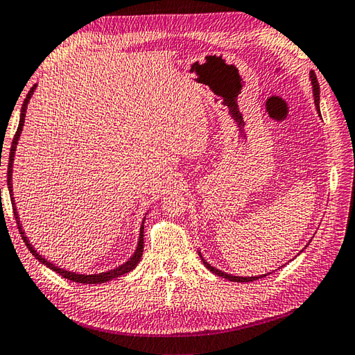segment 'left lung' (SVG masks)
<instances>
[{
	"instance_id": "left-lung-1",
	"label": "left lung",
	"mask_w": 355,
	"mask_h": 355,
	"mask_svg": "<svg viewBox=\"0 0 355 355\" xmlns=\"http://www.w3.org/2000/svg\"><path fill=\"white\" fill-rule=\"evenodd\" d=\"M310 81H311V87H313V95H315V105H316V110H318V113H319V116H320V109H319V83H318V78H316V73H315V71H310ZM311 242V241H310ZM309 242V243H310ZM306 248H307V245H306ZM198 255H200V259H201V261L204 263V266L207 268L209 270H211L213 274H216L218 277H222V278H227L228 282H236V283H251V282H255V279H259V278H261V277H266L268 274H265V275H257V277H239V275H232V274H227V272H222V270H219V269H216V268H213L210 263H207L204 260V257H202V254H201V251H198Z\"/></svg>"
}]
</instances>
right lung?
I'll return each mask as SVG.
<instances>
[{
	"label": "right lung",
	"instance_id": "1",
	"mask_svg": "<svg viewBox=\"0 0 355 355\" xmlns=\"http://www.w3.org/2000/svg\"><path fill=\"white\" fill-rule=\"evenodd\" d=\"M36 90V85L33 86L30 89V92L27 95L26 100H24V104H22V109H21V116H19V125H18V130H16V135L13 137V142H12V146H10V155H9V168H7V187H9V192H10V200H12V205H13V213H15V218H16V224H18V228H19V233L22 236V241L26 242L27 248L30 250V252L35 255V259H37L42 265H45L46 268H49L51 270L57 272V274L62 275L63 278H68L71 279V282L73 283H81V284H101V283H107L110 282V279L113 278H118L123 274H128L130 270H133L137 263L140 261V257H142V252H144V222H145V218L142 220V225H140V233H139V241H137V246H136V251L133 252V255L125 261L122 263L121 266L114 268V269H110L107 272H101V274H77V272H72V270H66L63 268H59L55 266V263H51L48 261L45 257H42L35 248H33V245L30 243L28 237L26 236V232H24L22 228V224L19 220V215H18V210H16V205H15V198H13V184H12V174H13V160H15V151H16V145H18V140H19V136L22 133V128H24V122H26V112H27V105L30 103V98L33 95V92Z\"/></svg>",
	"mask_w": 355,
	"mask_h": 355
}]
</instances>
